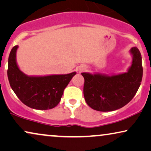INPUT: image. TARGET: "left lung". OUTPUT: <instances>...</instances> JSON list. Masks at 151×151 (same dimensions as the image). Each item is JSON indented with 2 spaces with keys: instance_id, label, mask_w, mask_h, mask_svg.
I'll return each mask as SVG.
<instances>
[{
  "instance_id": "8db88e82",
  "label": "left lung",
  "mask_w": 151,
  "mask_h": 151,
  "mask_svg": "<svg viewBox=\"0 0 151 151\" xmlns=\"http://www.w3.org/2000/svg\"><path fill=\"white\" fill-rule=\"evenodd\" d=\"M132 65L126 73L113 76L81 73L83 94L92 109L101 112L119 109L131 101L139 88L143 76L142 56L138 48H131Z\"/></svg>"
}]
</instances>
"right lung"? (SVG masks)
Masks as SVG:
<instances>
[{
  "label": "right lung",
  "mask_w": 151,
  "mask_h": 151,
  "mask_svg": "<svg viewBox=\"0 0 151 151\" xmlns=\"http://www.w3.org/2000/svg\"><path fill=\"white\" fill-rule=\"evenodd\" d=\"M18 45L14 46L8 59L7 77L16 95L28 107L37 110L55 108L61 101L64 89L76 72L45 77H28L19 69L16 61Z\"/></svg>",
  "instance_id": "obj_1"
}]
</instances>
